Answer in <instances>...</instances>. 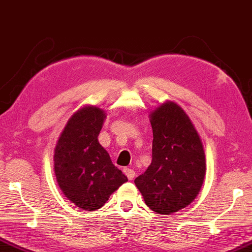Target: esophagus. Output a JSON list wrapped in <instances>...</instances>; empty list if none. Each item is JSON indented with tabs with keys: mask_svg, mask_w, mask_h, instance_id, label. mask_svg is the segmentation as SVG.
<instances>
[{
	"mask_svg": "<svg viewBox=\"0 0 252 252\" xmlns=\"http://www.w3.org/2000/svg\"><path fill=\"white\" fill-rule=\"evenodd\" d=\"M123 173L126 174V176L127 177V179H133L135 176V171L131 168H123Z\"/></svg>",
	"mask_w": 252,
	"mask_h": 252,
	"instance_id": "obj_1",
	"label": "esophagus"
}]
</instances>
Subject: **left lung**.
Here are the masks:
<instances>
[{"label": "left lung", "instance_id": "1", "mask_svg": "<svg viewBox=\"0 0 252 252\" xmlns=\"http://www.w3.org/2000/svg\"><path fill=\"white\" fill-rule=\"evenodd\" d=\"M153 161L134 179L145 203L168 215L189 206L201 190L206 174L204 148L189 115L166 101L150 111Z\"/></svg>", "mask_w": 252, "mask_h": 252}]
</instances>
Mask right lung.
Returning <instances> with one entry per match:
<instances>
[{
	"label": "right lung",
	"mask_w": 252,
	"mask_h": 252,
	"mask_svg": "<svg viewBox=\"0 0 252 252\" xmlns=\"http://www.w3.org/2000/svg\"><path fill=\"white\" fill-rule=\"evenodd\" d=\"M105 119V111L97 106L81 107L68 119L54 150L59 189L76 206L90 212L104 205L127 182L98 142Z\"/></svg>",
	"instance_id": "right-lung-1"
}]
</instances>
